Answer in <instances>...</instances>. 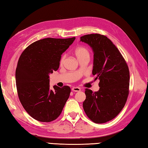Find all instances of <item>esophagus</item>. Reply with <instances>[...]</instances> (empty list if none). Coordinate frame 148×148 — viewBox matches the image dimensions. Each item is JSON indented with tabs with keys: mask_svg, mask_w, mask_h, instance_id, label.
Instances as JSON below:
<instances>
[{
	"mask_svg": "<svg viewBox=\"0 0 148 148\" xmlns=\"http://www.w3.org/2000/svg\"><path fill=\"white\" fill-rule=\"evenodd\" d=\"M72 91L74 92H78L79 91H81V89L78 87H74L72 88Z\"/></svg>",
	"mask_w": 148,
	"mask_h": 148,
	"instance_id": "34e87169",
	"label": "esophagus"
}]
</instances>
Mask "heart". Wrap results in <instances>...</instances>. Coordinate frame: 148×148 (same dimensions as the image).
<instances>
[{
    "instance_id": "heart-1",
    "label": "heart",
    "mask_w": 148,
    "mask_h": 148,
    "mask_svg": "<svg viewBox=\"0 0 148 148\" xmlns=\"http://www.w3.org/2000/svg\"><path fill=\"white\" fill-rule=\"evenodd\" d=\"M74 53H75V55H76V56L77 59L83 58V57H89V56H90V53H89L88 49L84 46L77 47V48L75 49ZM64 59H65V56L64 55V56H62L61 59H60V64H62V63H63L64 61Z\"/></svg>"
}]
</instances>
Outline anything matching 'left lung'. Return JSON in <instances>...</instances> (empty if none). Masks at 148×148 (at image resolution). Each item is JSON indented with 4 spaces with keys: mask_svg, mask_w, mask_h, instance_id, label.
<instances>
[{
    "mask_svg": "<svg viewBox=\"0 0 148 148\" xmlns=\"http://www.w3.org/2000/svg\"><path fill=\"white\" fill-rule=\"evenodd\" d=\"M93 51L92 75L99 79L98 91L86 88L83 108L89 118L96 123H104L119 114L129 95L128 66L116 46L106 36L87 34L80 38Z\"/></svg>",
    "mask_w": 148,
    "mask_h": 148,
    "instance_id": "left-lung-1",
    "label": "left lung"
}]
</instances>
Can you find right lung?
Segmentation results:
<instances>
[{"mask_svg":"<svg viewBox=\"0 0 148 148\" xmlns=\"http://www.w3.org/2000/svg\"><path fill=\"white\" fill-rule=\"evenodd\" d=\"M70 38H47L31 44L20 56L16 71L17 94L24 109L37 121L57 119L68 100L69 86L49 88V74L58 70L61 55L73 43Z\"/></svg>","mask_w":148,"mask_h":148,"instance_id":"1","label":"right lung"}]
</instances>
